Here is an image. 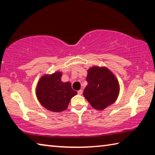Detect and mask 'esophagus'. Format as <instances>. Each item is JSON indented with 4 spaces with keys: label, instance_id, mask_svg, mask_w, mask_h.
<instances>
[{
    "label": "esophagus",
    "instance_id": "1",
    "mask_svg": "<svg viewBox=\"0 0 155 155\" xmlns=\"http://www.w3.org/2000/svg\"><path fill=\"white\" fill-rule=\"evenodd\" d=\"M83 94V90H80L78 91V94H79V95H81V94Z\"/></svg>",
    "mask_w": 155,
    "mask_h": 155
}]
</instances>
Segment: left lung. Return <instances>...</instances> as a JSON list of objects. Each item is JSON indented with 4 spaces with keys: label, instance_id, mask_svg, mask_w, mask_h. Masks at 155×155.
I'll use <instances>...</instances> for the list:
<instances>
[{
    "label": "left lung",
    "instance_id": "1",
    "mask_svg": "<svg viewBox=\"0 0 155 155\" xmlns=\"http://www.w3.org/2000/svg\"><path fill=\"white\" fill-rule=\"evenodd\" d=\"M87 85L83 96L91 107L97 110H104L114 104L120 92L117 78L106 67L94 66L87 70Z\"/></svg>",
    "mask_w": 155,
    "mask_h": 155
}]
</instances>
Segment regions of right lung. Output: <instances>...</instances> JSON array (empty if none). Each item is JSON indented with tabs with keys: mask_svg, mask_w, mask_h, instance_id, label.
I'll return each instance as SVG.
<instances>
[{
	"mask_svg": "<svg viewBox=\"0 0 155 155\" xmlns=\"http://www.w3.org/2000/svg\"><path fill=\"white\" fill-rule=\"evenodd\" d=\"M62 73L55 72L45 74L39 80L36 87V96L44 108L53 112H61L68 108L73 96L77 92L72 90L70 82H62Z\"/></svg>",
	"mask_w": 155,
	"mask_h": 155,
	"instance_id": "1",
	"label": "right lung"
}]
</instances>
